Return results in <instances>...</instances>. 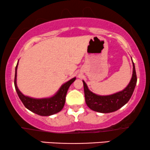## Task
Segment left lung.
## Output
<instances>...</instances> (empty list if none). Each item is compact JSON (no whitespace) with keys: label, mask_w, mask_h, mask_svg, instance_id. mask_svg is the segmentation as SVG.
Here are the masks:
<instances>
[{"label":"left lung","mask_w":150,"mask_h":150,"mask_svg":"<svg viewBox=\"0 0 150 150\" xmlns=\"http://www.w3.org/2000/svg\"><path fill=\"white\" fill-rule=\"evenodd\" d=\"M137 83L135 65L133 63V72L130 83L121 92L108 96H99L89 90L83 81L85 101L87 106L94 111L99 113H111L116 111L128 103L131 97Z\"/></svg>","instance_id":"8db88e82"}]
</instances>
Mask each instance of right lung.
<instances>
[{"instance_id":"right-lung-1","label":"right lung","mask_w":150,"mask_h":150,"mask_svg":"<svg viewBox=\"0 0 150 150\" xmlns=\"http://www.w3.org/2000/svg\"><path fill=\"white\" fill-rule=\"evenodd\" d=\"M18 65L15 68V87L16 89V92L18 93V97L25 105L27 108L39 116H47L55 114V113L59 112L62 110V108L64 106L65 102V97H66L67 92L69 87L72 83L75 80L76 77L71 79V80L67 82L64 85H62L61 89L57 92L56 95L51 98L48 99H37L30 98L23 95L20 91L19 90L16 84V77H17V68Z\"/></svg>"}]
</instances>
